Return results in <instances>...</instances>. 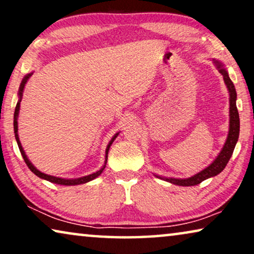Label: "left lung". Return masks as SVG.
Segmentation results:
<instances>
[{"mask_svg":"<svg viewBox=\"0 0 254 254\" xmlns=\"http://www.w3.org/2000/svg\"><path fill=\"white\" fill-rule=\"evenodd\" d=\"M215 65H216L218 71L223 75V79L225 85L229 90V102H230V110H229V116H230V121H229V134L227 137V141L222 148V150L216 158L214 159V162L211 163L210 165H208L206 169H203L202 171H200L196 175H194L190 178H185V179H180V178H164V177H159L156 176L157 178L164 179L165 182H169L171 184H175V185L178 186H194L197 185V184L202 183L203 180H206L208 178H211V177L217 176L218 173H221L223 171L225 166H227L229 159L232 156V152H234V149L236 147V143L238 141V136H239V114H238V110L237 106H236V99H237V93H236V89L232 81L229 77V74L227 71V69L224 68V64L222 62L217 61V60H213Z\"/></svg>","mask_w":254,"mask_h":254,"instance_id":"obj_1","label":"left lung"}]
</instances>
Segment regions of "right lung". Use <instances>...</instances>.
Listing matches in <instances>:
<instances>
[{
    "mask_svg": "<svg viewBox=\"0 0 254 254\" xmlns=\"http://www.w3.org/2000/svg\"><path fill=\"white\" fill-rule=\"evenodd\" d=\"M32 76V72L31 74H27L25 77L23 78L22 83H20V86H19V91H18V102H17V105H16V109H15V114H13V130H15V137H16V141H17V144H18V148H19V151L20 154H22L24 161H25L26 165L29 166V169L32 171L34 175L39 177L41 179H45V180H48V182L51 183H54V184H58V185H64V186H75V185H81V184H85L88 182H91L97 177L102 175V172L104 171V169H105L106 166V162H107V155H109V150H110V147L111 144L113 143V141L116 140V137L119 135V133H117L114 136L112 137V140L110 141V143L107 144V148H106V151H105V163H104L103 168L98 170V171L92 173V175H89V176H84V177H81V178H75V179H64V178H59V177H54V176H50V175H46V173H43L40 172L39 170L36 169V166H34L32 163L29 161V158H27V156L25 154V151H24V149L22 147V144H20V141H19V137H18V113H19V107H20V102H22V97H23V92H24V88H25V84L29 81V78Z\"/></svg>",
    "mask_w": 254,
    "mask_h": 254,
    "instance_id": "add662e5",
    "label": "right lung"
}]
</instances>
